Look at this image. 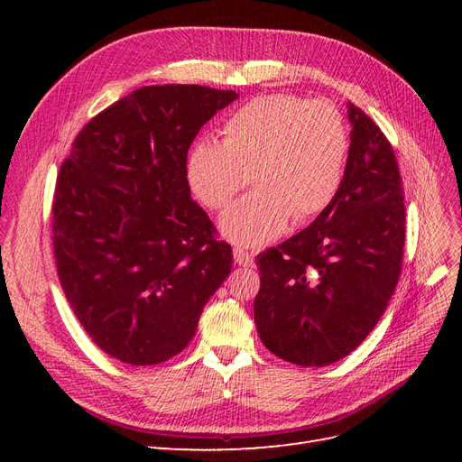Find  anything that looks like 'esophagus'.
Returning a JSON list of instances; mask_svg holds the SVG:
<instances>
[{"instance_id":"esophagus-1","label":"esophagus","mask_w":462,"mask_h":462,"mask_svg":"<svg viewBox=\"0 0 462 462\" xmlns=\"http://www.w3.org/2000/svg\"><path fill=\"white\" fill-rule=\"evenodd\" d=\"M233 258H235V262L239 263V265H253V254H250L248 250L243 248V246H235L233 248Z\"/></svg>"}]
</instances>
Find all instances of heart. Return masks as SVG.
I'll use <instances>...</instances> for the list:
<instances>
[{
  "mask_svg": "<svg viewBox=\"0 0 462 462\" xmlns=\"http://www.w3.org/2000/svg\"><path fill=\"white\" fill-rule=\"evenodd\" d=\"M221 134L223 144L192 146L187 177L209 209L226 208L248 180L256 185L221 216V233L235 243L272 241L289 217L310 221L341 187L348 133L339 109L326 100L258 96L235 111Z\"/></svg>",
  "mask_w": 462,
  "mask_h": 462,
  "instance_id": "obj_1",
  "label": "heart"
}]
</instances>
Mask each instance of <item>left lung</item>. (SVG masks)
Here are the masks:
<instances>
[{"instance_id": "1", "label": "left lung", "mask_w": 462, "mask_h": 462, "mask_svg": "<svg viewBox=\"0 0 462 462\" xmlns=\"http://www.w3.org/2000/svg\"><path fill=\"white\" fill-rule=\"evenodd\" d=\"M341 187L309 227L256 256L262 343L299 366H328L368 337L399 282L404 189L382 129L348 102Z\"/></svg>"}]
</instances>
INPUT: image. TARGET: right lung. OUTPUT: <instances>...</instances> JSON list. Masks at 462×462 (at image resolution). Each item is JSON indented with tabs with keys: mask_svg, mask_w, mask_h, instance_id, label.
Here are the masks:
<instances>
[{
	"mask_svg": "<svg viewBox=\"0 0 462 462\" xmlns=\"http://www.w3.org/2000/svg\"><path fill=\"white\" fill-rule=\"evenodd\" d=\"M236 97L143 87L92 117L61 163L51 206L60 282L88 337L125 365L183 351L231 273V246L190 199L187 153Z\"/></svg>",
	"mask_w": 462,
	"mask_h": 462,
	"instance_id": "right-lung-1",
	"label": "right lung"
}]
</instances>
